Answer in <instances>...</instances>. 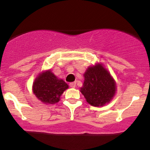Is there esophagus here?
<instances>
[{
  "label": "esophagus",
  "mask_w": 150,
  "mask_h": 150,
  "mask_svg": "<svg viewBox=\"0 0 150 150\" xmlns=\"http://www.w3.org/2000/svg\"><path fill=\"white\" fill-rule=\"evenodd\" d=\"M75 86H76V83L75 82H72L69 83V86H70L71 88H75Z\"/></svg>",
  "instance_id": "esophagus-1"
}]
</instances>
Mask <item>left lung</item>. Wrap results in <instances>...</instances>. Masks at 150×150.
Wrapping results in <instances>:
<instances>
[{
  "label": "left lung",
  "instance_id": "obj_1",
  "mask_svg": "<svg viewBox=\"0 0 150 150\" xmlns=\"http://www.w3.org/2000/svg\"><path fill=\"white\" fill-rule=\"evenodd\" d=\"M84 82L80 91L86 102L93 107L110 103L117 91L115 81L101 63L90 66L83 74Z\"/></svg>",
  "mask_w": 150,
  "mask_h": 150
}]
</instances>
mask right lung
I'll return each mask as SVG.
<instances>
[{"instance_id":"obj_1","label":"right lung","mask_w":150,"mask_h":150,"mask_svg":"<svg viewBox=\"0 0 150 150\" xmlns=\"http://www.w3.org/2000/svg\"><path fill=\"white\" fill-rule=\"evenodd\" d=\"M69 86L57 78L51 69L40 72L33 84V92L38 99L45 104H56Z\"/></svg>"}]
</instances>
